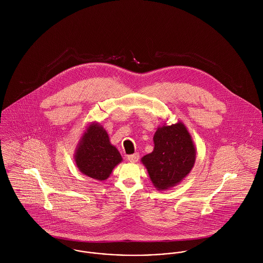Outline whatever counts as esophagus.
<instances>
[{
    "label": "esophagus",
    "mask_w": 263,
    "mask_h": 263,
    "mask_svg": "<svg viewBox=\"0 0 263 263\" xmlns=\"http://www.w3.org/2000/svg\"><path fill=\"white\" fill-rule=\"evenodd\" d=\"M139 159H140L139 153H135V154H133V155H128V156H127V160H128L129 162H133V163L138 162Z\"/></svg>",
    "instance_id": "1"
}]
</instances>
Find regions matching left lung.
<instances>
[{"label":"left lung","instance_id":"left-lung-1","mask_svg":"<svg viewBox=\"0 0 263 263\" xmlns=\"http://www.w3.org/2000/svg\"><path fill=\"white\" fill-rule=\"evenodd\" d=\"M154 150L141 161L157 190L178 185L192 170L196 151L183 122L158 126L154 138Z\"/></svg>","mask_w":263,"mask_h":263}]
</instances>
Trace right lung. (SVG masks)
<instances>
[{"instance_id":"add662e5","label":"right lung","mask_w":263,"mask_h":263,"mask_svg":"<svg viewBox=\"0 0 263 263\" xmlns=\"http://www.w3.org/2000/svg\"><path fill=\"white\" fill-rule=\"evenodd\" d=\"M74 158L76 166L84 175L99 181L106 180L122 161L107 132L96 121L91 122L82 135Z\"/></svg>"}]
</instances>
